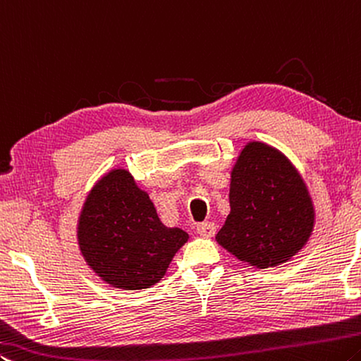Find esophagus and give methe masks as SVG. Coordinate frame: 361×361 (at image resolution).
<instances>
[{
    "mask_svg": "<svg viewBox=\"0 0 361 361\" xmlns=\"http://www.w3.org/2000/svg\"><path fill=\"white\" fill-rule=\"evenodd\" d=\"M197 232L200 236H203V238H211V236H214L216 233V226L212 222H203L197 227Z\"/></svg>",
    "mask_w": 361,
    "mask_h": 361,
    "instance_id": "34e87169",
    "label": "esophagus"
}]
</instances>
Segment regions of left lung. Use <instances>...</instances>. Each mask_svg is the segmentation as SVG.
I'll list each match as a JSON object with an SVG mask.
<instances>
[{
	"label": "left lung",
	"instance_id": "8db88e82",
	"mask_svg": "<svg viewBox=\"0 0 361 361\" xmlns=\"http://www.w3.org/2000/svg\"><path fill=\"white\" fill-rule=\"evenodd\" d=\"M230 212L216 241L241 262L269 269L302 250L315 206L302 176L283 153L250 140L230 171Z\"/></svg>",
	"mask_w": 361,
	"mask_h": 361
}]
</instances>
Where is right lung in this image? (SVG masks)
I'll return each instance as SVG.
<instances>
[{
  "instance_id": "add662e5",
  "label": "right lung",
  "mask_w": 361,
  "mask_h": 361,
  "mask_svg": "<svg viewBox=\"0 0 361 361\" xmlns=\"http://www.w3.org/2000/svg\"><path fill=\"white\" fill-rule=\"evenodd\" d=\"M188 233L159 221L149 193L125 168L92 185L81 206L76 241L86 264L107 285L147 289L166 275Z\"/></svg>"
}]
</instances>
